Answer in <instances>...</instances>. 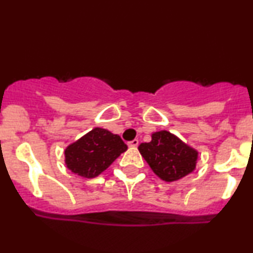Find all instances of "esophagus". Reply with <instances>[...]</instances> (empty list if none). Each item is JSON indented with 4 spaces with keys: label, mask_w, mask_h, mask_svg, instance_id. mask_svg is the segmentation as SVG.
Wrapping results in <instances>:
<instances>
[{
    "label": "esophagus",
    "mask_w": 253,
    "mask_h": 253,
    "mask_svg": "<svg viewBox=\"0 0 253 253\" xmlns=\"http://www.w3.org/2000/svg\"><path fill=\"white\" fill-rule=\"evenodd\" d=\"M138 145H139V140L138 139H134V140H132V141L128 142L129 147H136Z\"/></svg>",
    "instance_id": "1"
}]
</instances>
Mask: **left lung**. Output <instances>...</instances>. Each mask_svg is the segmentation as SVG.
<instances>
[{"label": "left lung", "instance_id": "obj_1", "mask_svg": "<svg viewBox=\"0 0 253 253\" xmlns=\"http://www.w3.org/2000/svg\"><path fill=\"white\" fill-rule=\"evenodd\" d=\"M138 148L152 171L165 181H176L196 169L198 151L167 130L153 133L151 141Z\"/></svg>", "mask_w": 253, "mask_h": 253}]
</instances>
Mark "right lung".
Masks as SVG:
<instances>
[{"mask_svg": "<svg viewBox=\"0 0 253 253\" xmlns=\"http://www.w3.org/2000/svg\"><path fill=\"white\" fill-rule=\"evenodd\" d=\"M126 150L127 145L118 134L95 127L66 148L65 163L75 174L95 178Z\"/></svg>", "mask_w": 253, "mask_h": 253, "instance_id": "obj_1", "label": "right lung"}]
</instances>
